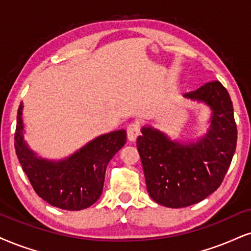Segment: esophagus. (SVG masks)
I'll return each mask as SVG.
<instances>
[{
  "instance_id": "34e87169",
  "label": "esophagus",
  "mask_w": 251,
  "mask_h": 251,
  "mask_svg": "<svg viewBox=\"0 0 251 251\" xmlns=\"http://www.w3.org/2000/svg\"><path fill=\"white\" fill-rule=\"evenodd\" d=\"M126 132H128V140L130 142H135L136 138L141 134L140 125H137V123H130L128 126V128H126Z\"/></svg>"
}]
</instances>
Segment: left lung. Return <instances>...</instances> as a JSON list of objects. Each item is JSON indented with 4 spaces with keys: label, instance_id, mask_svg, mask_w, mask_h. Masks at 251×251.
<instances>
[{
    "label": "left lung",
    "instance_id": "8db88e82",
    "mask_svg": "<svg viewBox=\"0 0 251 251\" xmlns=\"http://www.w3.org/2000/svg\"><path fill=\"white\" fill-rule=\"evenodd\" d=\"M184 98L211 109L205 135L181 142L147 125L136 142L148 193L169 208L194 205L218 190L236 149L233 102L220 81L207 82Z\"/></svg>",
    "mask_w": 251,
    "mask_h": 251
}]
</instances>
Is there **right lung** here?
Wrapping results in <instances>:
<instances>
[{
	"label": "right lung",
	"instance_id": "right-lung-1",
	"mask_svg": "<svg viewBox=\"0 0 251 251\" xmlns=\"http://www.w3.org/2000/svg\"><path fill=\"white\" fill-rule=\"evenodd\" d=\"M23 103L17 111L15 150L33 190L50 205L81 211L97 202L109 160L126 142L125 129L98 136L63 159L40 157L24 140Z\"/></svg>",
	"mask_w": 251,
	"mask_h": 251
}]
</instances>
